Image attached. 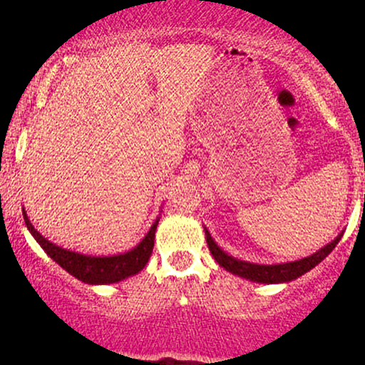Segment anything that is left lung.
Here are the masks:
<instances>
[{
    "instance_id": "1",
    "label": "left lung",
    "mask_w": 365,
    "mask_h": 365,
    "mask_svg": "<svg viewBox=\"0 0 365 365\" xmlns=\"http://www.w3.org/2000/svg\"><path fill=\"white\" fill-rule=\"evenodd\" d=\"M204 232H206V242L209 246V251H211L212 257L216 259L219 266L226 269V271L232 272L234 276H239L242 279H249L252 282H261V284H281V282H291L294 279L301 277L302 274L311 271L312 267H316L319 262H322L329 254L332 252V249L337 246V242L341 241L344 231L339 234V236L334 239L332 242L326 244V246L319 249L317 252H314L312 256H307L304 259H299V261L292 262H282V264H254L247 261H241V259H236L229 256L227 252H224L221 247L217 246L216 241L211 237V234L206 227H204Z\"/></svg>"
}]
</instances>
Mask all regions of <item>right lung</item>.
Returning a JSON list of instances; mask_svg holds the SVG:
<instances>
[{
    "mask_svg": "<svg viewBox=\"0 0 365 365\" xmlns=\"http://www.w3.org/2000/svg\"><path fill=\"white\" fill-rule=\"evenodd\" d=\"M23 217L24 224H26L28 231L33 234L36 242L44 249V252L58 262L64 271H68L71 276L79 279L81 282L93 284V286H99V284H114L128 279L143 271L146 266L149 257H151L153 247H154V234H156V227L159 222V217L153 222L151 229H149L143 241L134 246L131 251L123 254H114V256H88V254L74 252L69 249H64L56 244L49 242L46 237L39 234L31 222H29L28 214L23 207Z\"/></svg>",
    "mask_w": 365,
    "mask_h": 365,
    "instance_id": "1",
    "label": "right lung"
}]
</instances>
